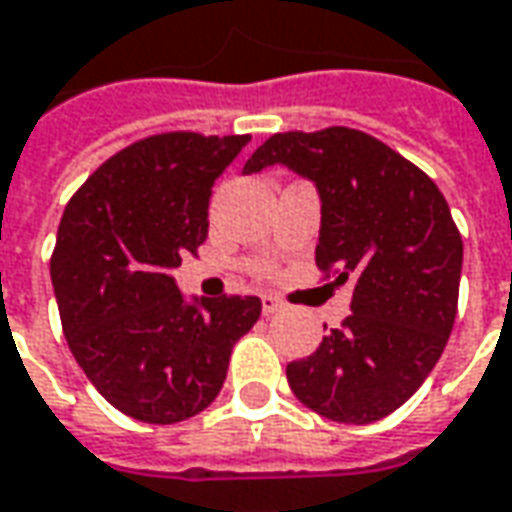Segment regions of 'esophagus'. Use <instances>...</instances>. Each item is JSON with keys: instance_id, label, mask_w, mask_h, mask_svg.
<instances>
[{"instance_id": "1", "label": "esophagus", "mask_w": 512, "mask_h": 512, "mask_svg": "<svg viewBox=\"0 0 512 512\" xmlns=\"http://www.w3.org/2000/svg\"><path fill=\"white\" fill-rule=\"evenodd\" d=\"M285 311V302L280 297H274V294H266L263 297V314L271 316V314H283Z\"/></svg>"}]
</instances>
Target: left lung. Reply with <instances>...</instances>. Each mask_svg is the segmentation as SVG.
<instances>
[{"instance_id":"obj_1","label":"left lung","mask_w":512,"mask_h":512,"mask_svg":"<svg viewBox=\"0 0 512 512\" xmlns=\"http://www.w3.org/2000/svg\"><path fill=\"white\" fill-rule=\"evenodd\" d=\"M269 165L316 184V266L353 283V314L316 353L285 367L288 387L328 420L375 423L415 395L446 350L460 297V229L423 170L356 128L274 134L243 173Z\"/></svg>"}]
</instances>
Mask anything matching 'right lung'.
I'll use <instances>...</instances> for the list:
<instances>
[{"mask_svg":"<svg viewBox=\"0 0 512 512\" xmlns=\"http://www.w3.org/2000/svg\"><path fill=\"white\" fill-rule=\"evenodd\" d=\"M249 134H154L106 159L69 198L50 260L75 361L123 415L168 426L204 412L257 297L187 302L170 271L207 241L215 179Z\"/></svg>","mask_w":512,"mask_h":512,"instance_id":"right-lung-1","label":"right lung"}]
</instances>
